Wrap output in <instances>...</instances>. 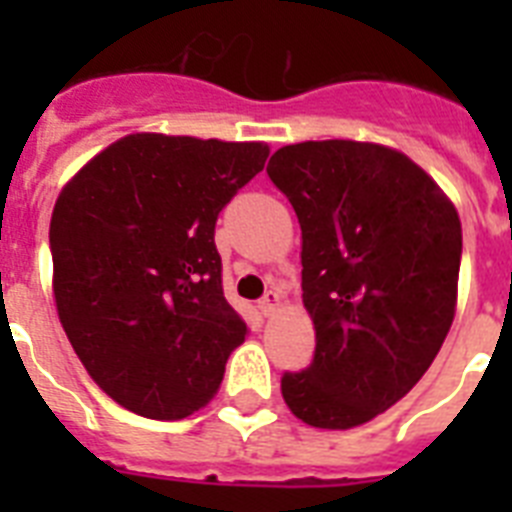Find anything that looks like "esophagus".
Wrapping results in <instances>:
<instances>
[{
    "label": "esophagus",
    "mask_w": 512,
    "mask_h": 512,
    "mask_svg": "<svg viewBox=\"0 0 512 512\" xmlns=\"http://www.w3.org/2000/svg\"><path fill=\"white\" fill-rule=\"evenodd\" d=\"M279 303H281L279 292H276V289H268V292H265V295L260 297V303H257V308H260V313H263V316H273V311L279 308Z\"/></svg>",
    "instance_id": "34e87169"
}]
</instances>
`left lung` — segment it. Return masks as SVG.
Returning a JSON list of instances; mask_svg holds the SVG:
<instances>
[{
    "instance_id": "8db88e82",
    "label": "left lung",
    "mask_w": 512,
    "mask_h": 512,
    "mask_svg": "<svg viewBox=\"0 0 512 512\" xmlns=\"http://www.w3.org/2000/svg\"><path fill=\"white\" fill-rule=\"evenodd\" d=\"M268 177L303 231L313 361L281 396L313 428L364 425L428 372L452 327L462 260L457 209L393 148L308 140L271 156Z\"/></svg>"
}]
</instances>
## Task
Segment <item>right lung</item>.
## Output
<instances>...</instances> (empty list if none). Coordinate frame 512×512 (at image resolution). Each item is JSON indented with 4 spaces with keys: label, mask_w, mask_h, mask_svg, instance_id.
<instances>
[{
    "label": "right lung",
    "mask_w": 512,
    "mask_h": 512,
    "mask_svg": "<svg viewBox=\"0 0 512 512\" xmlns=\"http://www.w3.org/2000/svg\"><path fill=\"white\" fill-rule=\"evenodd\" d=\"M265 159L263 143L140 132L95 156L55 201L60 324L124 409L183 420L220 388L247 324L223 295L215 223Z\"/></svg>",
    "instance_id": "obj_1"
}]
</instances>
